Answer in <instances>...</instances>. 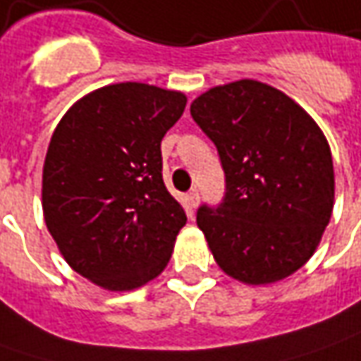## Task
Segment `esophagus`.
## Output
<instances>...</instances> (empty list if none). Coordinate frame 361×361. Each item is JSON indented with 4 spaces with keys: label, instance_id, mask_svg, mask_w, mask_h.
I'll return each instance as SVG.
<instances>
[{
    "label": "esophagus",
    "instance_id": "esophagus-1",
    "mask_svg": "<svg viewBox=\"0 0 361 361\" xmlns=\"http://www.w3.org/2000/svg\"><path fill=\"white\" fill-rule=\"evenodd\" d=\"M187 202H188V209H190V211H195V209H197V204H199V190H197V188H192V190L188 192Z\"/></svg>",
    "mask_w": 361,
    "mask_h": 361
}]
</instances>
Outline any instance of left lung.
Wrapping results in <instances>:
<instances>
[{"instance_id": "obj_1", "label": "left lung", "mask_w": 361, "mask_h": 361, "mask_svg": "<svg viewBox=\"0 0 361 361\" xmlns=\"http://www.w3.org/2000/svg\"><path fill=\"white\" fill-rule=\"evenodd\" d=\"M190 116L215 142L227 178L223 204L197 215L216 265L245 285L293 275L334 211L326 134L287 94L249 78L202 92Z\"/></svg>"}]
</instances>
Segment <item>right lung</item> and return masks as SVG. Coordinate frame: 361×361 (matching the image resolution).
Here are the masks:
<instances>
[{
	"instance_id": "obj_1",
	"label": "right lung",
	"mask_w": 361,
	"mask_h": 361,
	"mask_svg": "<svg viewBox=\"0 0 361 361\" xmlns=\"http://www.w3.org/2000/svg\"><path fill=\"white\" fill-rule=\"evenodd\" d=\"M185 106L180 90L108 84L76 100L51 134L42 173L46 227L66 263L106 291L157 279L187 223L160 157Z\"/></svg>"
}]
</instances>
